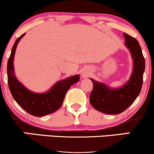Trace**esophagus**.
I'll use <instances>...</instances> for the list:
<instances>
[{
  "instance_id": "esophagus-1",
  "label": "esophagus",
  "mask_w": 154,
  "mask_h": 154,
  "mask_svg": "<svg viewBox=\"0 0 154 154\" xmlns=\"http://www.w3.org/2000/svg\"><path fill=\"white\" fill-rule=\"evenodd\" d=\"M82 76H83V77H87V76H88V74L85 72H82Z\"/></svg>"
}]
</instances>
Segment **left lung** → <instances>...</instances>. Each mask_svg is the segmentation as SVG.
<instances>
[{"instance_id": "left-lung-1", "label": "left lung", "mask_w": 154, "mask_h": 154, "mask_svg": "<svg viewBox=\"0 0 154 154\" xmlns=\"http://www.w3.org/2000/svg\"><path fill=\"white\" fill-rule=\"evenodd\" d=\"M123 35L125 46L133 60V69L129 80L122 87L111 88L91 78L93 88L90 102L94 109L106 114H118L126 110L138 96L143 85L146 63L141 48L135 38L126 33Z\"/></svg>"}]
</instances>
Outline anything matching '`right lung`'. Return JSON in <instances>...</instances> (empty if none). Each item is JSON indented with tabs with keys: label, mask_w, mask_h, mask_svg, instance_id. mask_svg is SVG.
Returning a JSON list of instances; mask_svg holds the SVG:
<instances>
[{
	"label": "right lung",
	"mask_w": 154,
	"mask_h": 154,
	"mask_svg": "<svg viewBox=\"0 0 154 154\" xmlns=\"http://www.w3.org/2000/svg\"><path fill=\"white\" fill-rule=\"evenodd\" d=\"M19 37L14 44L7 64L8 84L12 96L24 110L35 116H43L52 114L62 105L65 95L72 85L77 82L79 75H76L58 81L47 92L35 93L29 90L16 77L14 67V59L19 42L24 35Z\"/></svg>",
	"instance_id": "right-lung-1"
}]
</instances>
